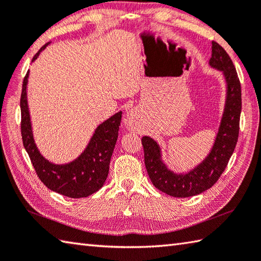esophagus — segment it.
I'll return each instance as SVG.
<instances>
[{"label": "esophagus", "mask_w": 261, "mask_h": 261, "mask_svg": "<svg viewBox=\"0 0 261 261\" xmlns=\"http://www.w3.org/2000/svg\"><path fill=\"white\" fill-rule=\"evenodd\" d=\"M136 119H137V113L135 110H130L125 115V124L129 130H135L136 129Z\"/></svg>", "instance_id": "1"}]
</instances>
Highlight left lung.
I'll return each mask as SVG.
<instances>
[{
	"mask_svg": "<svg viewBox=\"0 0 261 261\" xmlns=\"http://www.w3.org/2000/svg\"><path fill=\"white\" fill-rule=\"evenodd\" d=\"M209 65L222 71L226 83V99L221 124L212 150L200 164L188 173H174L162 160L160 145L150 137H142L145 165L152 185L158 190L175 198L197 196L212 188L227 166L236 149L241 115V85L226 50L213 42Z\"/></svg>",
	"mask_w": 261,
	"mask_h": 261,
	"instance_id": "obj_1",
	"label": "left lung"
}]
</instances>
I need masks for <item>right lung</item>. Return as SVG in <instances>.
<instances>
[{
	"label": "right lung",
	"mask_w": 261,
	"mask_h": 261,
	"mask_svg": "<svg viewBox=\"0 0 261 261\" xmlns=\"http://www.w3.org/2000/svg\"><path fill=\"white\" fill-rule=\"evenodd\" d=\"M49 44L50 42L46 43L38 50L33 62ZM28 78L29 71L23 79L20 99L21 136L24 149L28 152L39 180L49 190L69 198H84L93 195L104 186L109 175L111 157L119 136L122 112H117L96 127L86 149L74 161L66 164H54L40 154L34 139L27 100Z\"/></svg>",
	"instance_id": "add662e5"
}]
</instances>
